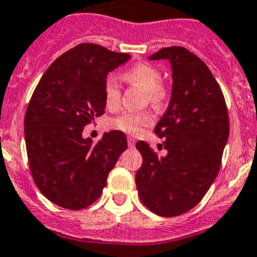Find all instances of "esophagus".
<instances>
[{
    "instance_id": "1",
    "label": "esophagus",
    "mask_w": 257,
    "mask_h": 257,
    "mask_svg": "<svg viewBox=\"0 0 257 257\" xmlns=\"http://www.w3.org/2000/svg\"><path fill=\"white\" fill-rule=\"evenodd\" d=\"M135 145H136V140H135V138L128 137V146L129 147H135Z\"/></svg>"
}]
</instances>
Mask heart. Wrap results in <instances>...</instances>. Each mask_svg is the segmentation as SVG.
I'll return each instance as SVG.
<instances>
[{"label": "heart", "mask_w": 257, "mask_h": 257, "mask_svg": "<svg viewBox=\"0 0 257 257\" xmlns=\"http://www.w3.org/2000/svg\"><path fill=\"white\" fill-rule=\"evenodd\" d=\"M122 80L131 85L144 89L147 93L149 101L154 104H159L166 98V90L160 85L162 75L155 67L147 63H140L124 71L121 75ZM104 103L108 108H116L120 103V88L113 77H107L103 86ZM153 122V117L147 112H122L116 119L112 120V126L122 132L137 135L145 126H149Z\"/></svg>", "instance_id": "obj_1"}]
</instances>
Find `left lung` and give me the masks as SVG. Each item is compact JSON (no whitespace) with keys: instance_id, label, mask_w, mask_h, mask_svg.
Returning <instances> with one entry per match:
<instances>
[{"instance_id":"obj_1","label":"left lung","mask_w":257,"mask_h":257,"mask_svg":"<svg viewBox=\"0 0 257 257\" xmlns=\"http://www.w3.org/2000/svg\"><path fill=\"white\" fill-rule=\"evenodd\" d=\"M149 59H167L172 68L171 99L155 126L167 154L137 142L144 162L136 185L151 212L173 217L194 208L215 181L229 138V116L217 81L195 54L172 46Z\"/></svg>"}]
</instances>
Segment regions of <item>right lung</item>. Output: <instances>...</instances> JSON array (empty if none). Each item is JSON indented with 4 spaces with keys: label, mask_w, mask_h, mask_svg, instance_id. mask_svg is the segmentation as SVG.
<instances>
[{
    "label": "right lung",
    "mask_w": 257,
    "mask_h": 257,
    "mask_svg": "<svg viewBox=\"0 0 257 257\" xmlns=\"http://www.w3.org/2000/svg\"><path fill=\"white\" fill-rule=\"evenodd\" d=\"M129 59L80 44L51 63L33 91L24 117L27 155L35 184L57 206L81 209L94 203L128 149L120 131L106 132L97 144L82 137V131L104 112L108 72Z\"/></svg>",
    "instance_id": "right-lung-1"
}]
</instances>
